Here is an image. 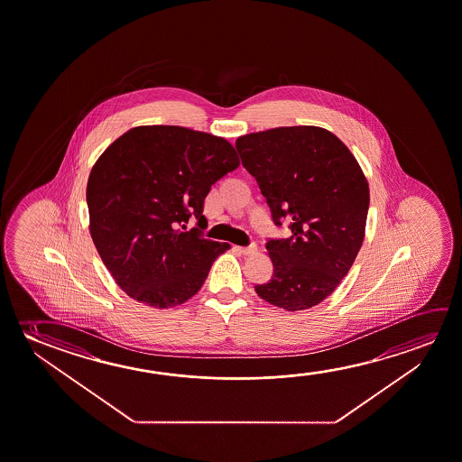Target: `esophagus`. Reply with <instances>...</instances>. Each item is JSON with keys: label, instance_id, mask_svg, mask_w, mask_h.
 <instances>
[{"label": "esophagus", "instance_id": "obj_1", "mask_svg": "<svg viewBox=\"0 0 462 462\" xmlns=\"http://www.w3.org/2000/svg\"><path fill=\"white\" fill-rule=\"evenodd\" d=\"M235 251H238L240 254H245V256H253V254H256L257 246L256 245H251L248 248H243V246H235Z\"/></svg>", "mask_w": 462, "mask_h": 462}]
</instances>
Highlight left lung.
Segmentation results:
<instances>
[{"label":"left lung","mask_w":462,"mask_h":462,"mask_svg":"<svg viewBox=\"0 0 462 462\" xmlns=\"http://www.w3.org/2000/svg\"><path fill=\"white\" fill-rule=\"evenodd\" d=\"M235 147L256 178L273 220L291 236L267 243L273 278L259 298L288 312L319 306L341 284L362 248L369 187L356 156L319 126L251 133Z\"/></svg>","instance_id":"left-lung-1"}]
</instances>
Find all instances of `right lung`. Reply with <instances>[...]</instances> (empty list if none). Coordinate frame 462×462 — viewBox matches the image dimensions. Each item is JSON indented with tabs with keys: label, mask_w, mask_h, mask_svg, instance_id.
Wrapping results in <instances>:
<instances>
[{
	"label": "right lung",
	"mask_w": 462,
	"mask_h": 462,
	"mask_svg": "<svg viewBox=\"0 0 462 462\" xmlns=\"http://www.w3.org/2000/svg\"><path fill=\"white\" fill-rule=\"evenodd\" d=\"M240 160L224 137L182 126H137L94 163L86 201L102 263L129 298L153 309L180 306L199 291L228 243L187 230L211 185Z\"/></svg>",
	"instance_id": "obj_1"
}]
</instances>
